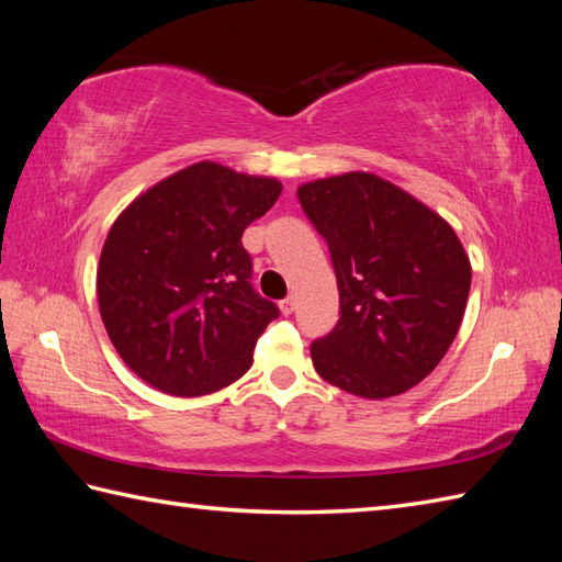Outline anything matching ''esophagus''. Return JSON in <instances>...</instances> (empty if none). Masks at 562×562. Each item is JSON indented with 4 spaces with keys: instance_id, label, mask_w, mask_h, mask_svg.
Returning a JSON list of instances; mask_svg holds the SVG:
<instances>
[{
    "instance_id": "34e87169",
    "label": "esophagus",
    "mask_w": 562,
    "mask_h": 562,
    "mask_svg": "<svg viewBox=\"0 0 562 562\" xmlns=\"http://www.w3.org/2000/svg\"><path fill=\"white\" fill-rule=\"evenodd\" d=\"M294 308H296V300H294V296H288V300L280 302V312H282L284 316H290V314L294 312Z\"/></svg>"
}]
</instances>
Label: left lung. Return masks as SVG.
<instances>
[{"mask_svg": "<svg viewBox=\"0 0 562 562\" xmlns=\"http://www.w3.org/2000/svg\"><path fill=\"white\" fill-rule=\"evenodd\" d=\"M328 241L340 318L312 345L321 379L352 396H398L451 348L471 290V260L451 224L372 171L296 188Z\"/></svg>", "mask_w": 562, "mask_h": 562, "instance_id": "8db88e82", "label": "left lung"}]
</instances>
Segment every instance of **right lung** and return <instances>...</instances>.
Instances as JSON below:
<instances>
[{"label": "right lung", "instance_id": "1", "mask_svg": "<svg viewBox=\"0 0 562 562\" xmlns=\"http://www.w3.org/2000/svg\"><path fill=\"white\" fill-rule=\"evenodd\" d=\"M280 193L278 178L198 161L117 214L99 258V312L117 355L151 389L207 396L254 364L278 306L250 288L241 236Z\"/></svg>", "mask_w": 562, "mask_h": 562}]
</instances>
